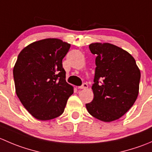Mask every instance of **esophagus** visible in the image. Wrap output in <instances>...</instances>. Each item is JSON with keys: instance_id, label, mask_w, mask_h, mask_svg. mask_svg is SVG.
<instances>
[{"instance_id": "esophagus-1", "label": "esophagus", "mask_w": 152, "mask_h": 152, "mask_svg": "<svg viewBox=\"0 0 152 152\" xmlns=\"http://www.w3.org/2000/svg\"><path fill=\"white\" fill-rule=\"evenodd\" d=\"M87 87H88V85H87V84L84 83V84H82V86L79 87V89H87Z\"/></svg>"}]
</instances>
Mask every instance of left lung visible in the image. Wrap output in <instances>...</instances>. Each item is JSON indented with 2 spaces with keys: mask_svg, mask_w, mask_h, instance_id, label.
Here are the masks:
<instances>
[{
  "mask_svg": "<svg viewBox=\"0 0 152 152\" xmlns=\"http://www.w3.org/2000/svg\"><path fill=\"white\" fill-rule=\"evenodd\" d=\"M90 51L96 55L93 102L86 104L96 118L110 122L120 118L138 96L140 71L133 56L110 43H92Z\"/></svg>",
  "mask_w": 152,
  "mask_h": 152,
  "instance_id": "8db88e82",
  "label": "left lung"
}]
</instances>
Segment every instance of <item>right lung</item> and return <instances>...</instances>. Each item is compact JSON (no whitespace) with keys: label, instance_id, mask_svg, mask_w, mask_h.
<instances>
[{"label":"right lung","instance_id":"1","mask_svg":"<svg viewBox=\"0 0 152 152\" xmlns=\"http://www.w3.org/2000/svg\"><path fill=\"white\" fill-rule=\"evenodd\" d=\"M70 47L61 39L48 38L30 44L18 55L13 69L17 96L38 120L61 115L73 93L62 67V59Z\"/></svg>","mask_w":152,"mask_h":152}]
</instances>
